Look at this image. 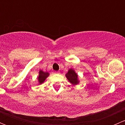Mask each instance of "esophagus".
Instances as JSON below:
<instances>
[{
    "mask_svg": "<svg viewBox=\"0 0 125 125\" xmlns=\"http://www.w3.org/2000/svg\"><path fill=\"white\" fill-rule=\"evenodd\" d=\"M54 73L55 74H59V71H55Z\"/></svg>",
    "mask_w": 125,
    "mask_h": 125,
    "instance_id": "1",
    "label": "esophagus"
}]
</instances>
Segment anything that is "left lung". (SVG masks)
I'll use <instances>...</instances> for the list:
<instances>
[{
  "label": "left lung",
  "mask_w": 125,
  "mask_h": 125,
  "mask_svg": "<svg viewBox=\"0 0 125 125\" xmlns=\"http://www.w3.org/2000/svg\"><path fill=\"white\" fill-rule=\"evenodd\" d=\"M66 77L68 80L70 81V82L73 85H77L79 82L77 79V74L72 69H70L68 71V73L66 74Z\"/></svg>",
  "instance_id": "left-lung-1"
}]
</instances>
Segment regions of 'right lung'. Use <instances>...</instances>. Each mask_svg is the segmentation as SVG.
<instances>
[{
    "mask_svg": "<svg viewBox=\"0 0 125 125\" xmlns=\"http://www.w3.org/2000/svg\"><path fill=\"white\" fill-rule=\"evenodd\" d=\"M48 75V73H45V72L42 71H39V75L38 77L39 82V83H40V84L42 83Z\"/></svg>",
    "mask_w": 125,
    "mask_h": 125,
    "instance_id": "add662e5",
    "label": "right lung"
}]
</instances>
